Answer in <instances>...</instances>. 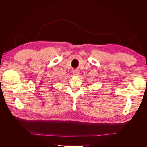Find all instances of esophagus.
Listing matches in <instances>:
<instances>
[{"label":"esophagus","instance_id":"obj_1","mask_svg":"<svg viewBox=\"0 0 147 147\" xmlns=\"http://www.w3.org/2000/svg\"><path fill=\"white\" fill-rule=\"evenodd\" d=\"M80 74V72L79 70H73V74L74 75H75V76H77V75H78Z\"/></svg>","mask_w":147,"mask_h":147}]
</instances>
